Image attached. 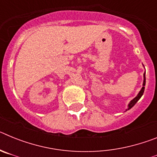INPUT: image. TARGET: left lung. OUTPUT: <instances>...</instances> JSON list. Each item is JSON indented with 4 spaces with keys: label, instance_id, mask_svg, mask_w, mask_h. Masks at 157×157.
Wrapping results in <instances>:
<instances>
[{
    "label": "left lung",
    "instance_id": "8db88e82",
    "mask_svg": "<svg viewBox=\"0 0 157 157\" xmlns=\"http://www.w3.org/2000/svg\"><path fill=\"white\" fill-rule=\"evenodd\" d=\"M143 67H144V65H143ZM143 77H144V79H143V84H142V88L141 89V90L139 91V93L138 94V95L136 96L134 99L131 100V101L129 102L128 105H127V109H126V111H127V110H129V109H131V108H132V107L134 106V105H135L137 102H138V100L141 98V96L143 95L144 90H145V71L143 75Z\"/></svg>",
    "mask_w": 157,
    "mask_h": 157
}]
</instances>
